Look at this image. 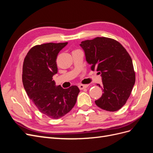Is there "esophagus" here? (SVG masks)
<instances>
[{"label":"esophagus","instance_id":"34e87169","mask_svg":"<svg viewBox=\"0 0 153 153\" xmlns=\"http://www.w3.org/2000/svg\"><path fill=\"white\" fill-rule=\"evenodd\" d=\"M88 86H89L88 85L79 84V85H78V88H79V89H80V90H82V89H85V88H87Z\"/></svg>","mask_w":153,"mask_h":153}]
</instances>
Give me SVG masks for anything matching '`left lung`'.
Listing matches in <instances>:
<instances>
[{
    "label": "left lung",
    "instance_id": "obj_1",
    "mask_svg": "<svg viewBox=\"0 0 153 153\" xmlns=\"http://www.w3.org/2000/svg\"><path fill=\"white\" fill-rule=\"evenodd\" d=\"M86 61L91 70L102 78V96L96 105L109 112H115L126 103L135 82V73L130 55L115 39L97 37L82 41Z\"/></svg>",
    "mask_w": 153,
    "mask_h": 153
}]
</instances>
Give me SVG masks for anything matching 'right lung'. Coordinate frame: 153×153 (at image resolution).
Returning <instances> with one entry per match:
<instances>
[{"mask_svg":"<svg viewBox=\"0 0 153 153\" xmlns=\"http://www.w3.org/2000/svg\"><path fill=\"white\" fill-rule=\"evenodd\" d=\"M67 45H36L27 53L23 65L22 81L27 94L41 113L54 119L63 117L73 108L80 92L76 85L63 89L52 80L57 73L58 53Z\"/></svg>","mask_w":153,"mask_h":153,"instance_id":"right-lung-1","label":"right lung"}]
</instances>
